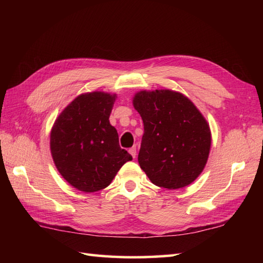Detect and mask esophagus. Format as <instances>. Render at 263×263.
<instances>
[{
  "label": "esophagus",
  "instance_id": "1",
  "mask_svg": "<svg viewBox=\"0 0 263 263\" xmlns=\"http://www.w3.org/2000/svg\"><path fill=\"white\" fill-rule=\"evenodd\" d=\"M128 153H130V155L132 156L133 158H136V156H137V148H136V146L128 149Z\"/></svg>",
  "mask_w": 263,
  "mask_h": 263
}]
</instances>
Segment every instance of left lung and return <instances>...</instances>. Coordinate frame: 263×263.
Here are the masks:
<instances>
[{
    "label": "left lung",
    "instance_id": "obj_1",
    "mask_svg": "<svg viewBox=\"0 0 263 263\" xmlns=\"http://www.w3.org/2000/svg\"><path fill=\"white\" fill-rule=\"evenodd\" d=\"M132 104L143 121L138 161L149 180L168 190L197 180L211 147L209 123L197 106L170 89L138 91Z\"/></svg>",
    "mask_w": 263,
    "mask_h": 263
}]
</instances>
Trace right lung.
<instances>
[{
  "mask_svg": "<svg viewBox=\"0 0 263 263\" xmlns=\"http://www.w3.org/2000/svg\"><path fill=\"white\" fill-rule=\"evenodd\" d=\"M116 93L85 92L55 120L49 147L59 173L71 186L91 193L108 186L132 156L121 149L109 115Z\"/></svg>",
  "mask_w": 263,
  "mask_h": 263,
  "instance_id": "add662e5",
  "label": "right lung"
}]
</instances>
